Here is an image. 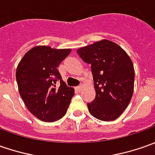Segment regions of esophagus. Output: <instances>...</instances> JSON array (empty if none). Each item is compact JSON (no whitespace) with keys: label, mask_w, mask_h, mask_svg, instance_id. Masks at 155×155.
<instances>
[{"label":"esophagus","mask_w":155,"mask_h":155,"mask_svg":"<svg viewBox=\"0 0 155 155\" xmlns=\"http://www.w3.org/2000/svg\"><path fill=\"white\" fill-rule=\"evenodd\" d=\"M75 88H76L77 91H81V90L82 89V86H78V87H76Z\"/></svg>","instance_id":"1"}]
</instances>
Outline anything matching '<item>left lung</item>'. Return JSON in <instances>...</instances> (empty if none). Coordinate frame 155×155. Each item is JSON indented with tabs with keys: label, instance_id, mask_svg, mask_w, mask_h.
<instances>
[{
	"label": "left lung",
	"instance_id": "8db88e82",
	"mask_svg": "<svg viewBox=\"0 0 155 155\" xmlns=\"http://www.w3.org/2000/svg\"><path fill=\"white\" fill-rule=\"evenodd\" d=\"M76 51L91 65L96 95L93 102L87 103L90 114L102 121L117 119L129 105L134 92L135 69L130 57L107 39Z\"/></svg>",
	"mask_w": 155,
	"mask_h": 155
}]
</instances>
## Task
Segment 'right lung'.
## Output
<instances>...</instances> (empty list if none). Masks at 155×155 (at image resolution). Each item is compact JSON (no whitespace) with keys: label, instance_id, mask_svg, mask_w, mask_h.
Segmentation results:
<instances>
[{"label":"right lung","instance_id":"obj_1","mask_svg":"<svg viewBox=\"0 0 155 155\" xmlns=\"http://www.w3.org/2000/svg\"><path fill=\"white\" fill-rule=\"evenodd\" d=\"M71 49L35 46L20 60L16 69L19 95L31 114L43 122H55L66 114L74 89L62 81L57 67ZM60 81L59 87L55 84Z\"/></svg>","mask_w":155,"mask_h":155}]
</instances>
